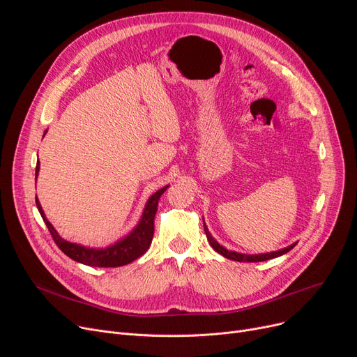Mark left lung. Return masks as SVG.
<instances>
[{"label": "left lung", "instance_id": "8db88e82", "mask_svg": "<svg viewBox=\"0 0 357 357\" xmlns=\"http://www.w3.org/2000/svg\"><path fill=\"white\" fill-rule=\"evenodd\" d=\"M204 231H205V236H207V238H208V243L211 245V248H213L217 253L222 255L224 257H227V259L237 260V261H264V260H269V259H273V257H278V256H282V255L288 253V252L295 246V245H292V246H288V248H285V249H282V250L272 252V253H265V255H241V253L230 252V250H227L226 248L220 246L218 243L211 237L208 229L205 227V226H204Z\"/></svg>", "mask_w": 357, "mask_h": 357}]
</instances>
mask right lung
Instances as JSON below:
<instances>
[{
	"label": "right lung",
	"instance_id": "obj_1",
	"mask_svg": "<svg viewBox=\"0 0 357 357\" xmlns=\"http://www.w3.org/2000/svg\"><path fill=\"white\" fill-rule=\"evenodd\" d=\"M37 172H39V162L36 165V178H37ZM166 190L167 186H165V188L159 190L158 192H155L152 197H150L146 204L142 220L137 224V227L128 236L117 241L116 245H112L107 249H88L81 245H77V243H69L63 240L58 234V231L53 229L52 224L47 221L40 207V202L37 198H36V205L37 208H39V213L43 221L46 222V226L54 243L66 256H69L75 261H79V264H84L88 266L117 268V266L131 264V261L144 255L146 250L149 249L155 234V214L158 211V202Z\"/></svg>",
	"mask_w": 357,
	"mask_h": 357
}]
</instances>
